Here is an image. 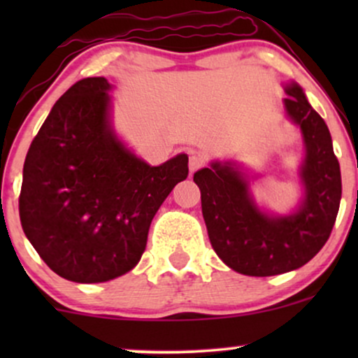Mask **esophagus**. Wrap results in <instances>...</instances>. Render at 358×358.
<instances>
[{
  "label": "esophagus",
  "mask_w": 358,
  "mask_h": 358,
  "mask_svg": "<svg viewBox=\"0 0 358 358\" xmlns=\"http://www.w3.org/2000/svg\"><path fill=\"white\" fill-rule=\"evenodd\" d=\"M205 165V158L202 155H192L190 162H188V168H190V173H195L196 170H200Z\"/></svg>",
  "instance_id": "esophagus-1"
}]
</instances>
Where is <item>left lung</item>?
I'll return each instance as SVG.
<instances>
[{"instance_id":"1","label":"left lung","mask_w":358,"mask_h":358,"mask_svg":"<svg viewBox=\"0 0 358 358\" xmlns=\"http://www.w3.org/2000/svg\"><path fill=\"white\" fill-rule=\"evenodd\" d=\"M286 114L301 131L303 199L287 215L257 207L249 176L234 162H212L193 175L213 250L245 276H276L305 266L330 237L342 199V175L331 136L296 82L285 85Z\"/></svg>"}]
</instances>
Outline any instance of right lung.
I'll return each instance as SVG.
<instances>
[{
  "label": "right lung",
  "instance_id": "right-lung-1",
  "mask_svg": "<svg viewBox=\"0 0 358 358\" xmlns=\"http://www.w3.org/2000/svg\"><path fill=\"white\" fill-rule=\"evenodd\" d=\"M113 85L87 77L55 102L23 165L24 236L59 276L104 282L138 264L155 213L188 176V156L148 165L110 124Z\"/></svg>",
  "mask_w": 358,
  "mask_h": 358
}]
</instances>
